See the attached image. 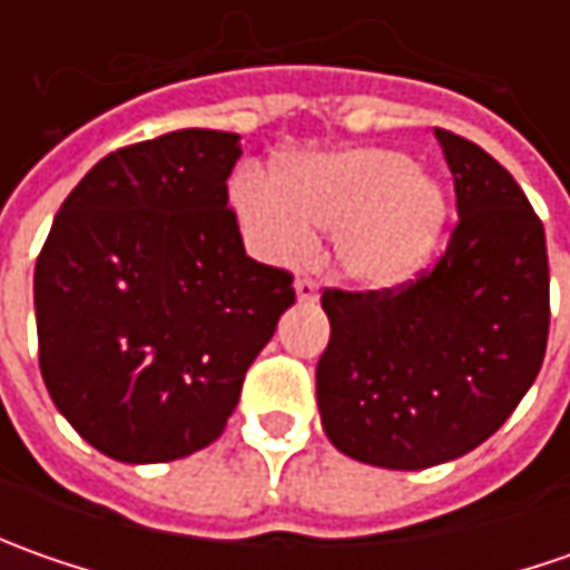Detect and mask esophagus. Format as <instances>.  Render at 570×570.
I'll use <instances>...</instances> for the list:
<instances>
[{
  "label": "esophagus",
  "instance_id": "1",
  "mask_svg": "<svg viewBox=\"0 0 570 570\" xmlns=\"http://www.w3.org/2000/svg\"><path fill=\"white\" fill-rule=\"evenodd\" d=\"M295 292H297V301H317L320 295V285H317V278H297L295 282Z\"/></svg>",
  "mask_w": 570,
  "mask_h": 570
}]
</instances>
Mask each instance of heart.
Returning a JSON list of instances; mask_svg holds the SVG:
<instances>
[{
	"mask_svg": "<svg viewBox=\"0 0 570 570\" xmlns=\"http://www.w3.org/2000/svg\"><path fill=\"white\" fill-rule=\"evenodd\" d=\"M234 203L253 244L275 259L307 250L311 228H336L340 269L367 288H390L419 273L448 225L441 184L390 148L311 155L292 161L278 180L244 174Z\"/></svg>",
	"mask_w": 570,
	"mask_h": 570,
	"instance_id": "b5f03b06",
	"label": "heart"
}]
</instances>
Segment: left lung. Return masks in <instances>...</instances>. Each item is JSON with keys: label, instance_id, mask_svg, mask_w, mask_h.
<instances>
[{"label": "left lung", "instance_id": "left-lung-1", "mask_svg": "<svg viewBox=\"0 0 570 570\" xmlns=\"http://www.w3.org/2000/svg\"><path fill=\"white\" fill-rule=\"evenodd\" d=\"M456 225L448 250L381 292H323V431L371 466L428 470L489 441L537 381L549 342V256L539 215L479 145L434 129Z\"/></svg>", "mask_w": 570, "mask_h": 570}]
</instances>
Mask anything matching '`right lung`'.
Returning a JSON list of instances; mask_svg holds the SVG:
<instances>
[{
	"label": "right lung",
	"mask_w": 570,
	"mask_h": 570,
	"mask_svg": "<svg viewBox=\"0 0 570 570\" xmlns=\"http://www.w3.org/2000/svg\"><path fill=\"white\" fill-rule=\"evenodd\" d=\"M234 132L177 129L91 167L33 269L40 374L56 409L120 463L208 448L295 304V275L244 250L228 206Z\"/></svg>",
	"instance_id": "add662e5"
}]
</instances>
